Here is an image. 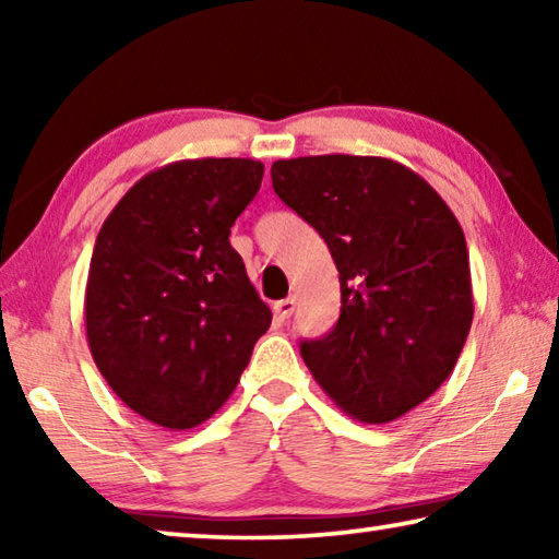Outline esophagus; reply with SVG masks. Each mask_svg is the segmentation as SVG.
<instances>
[{
    "mask_svg": "<svg viewBox=\"0 0 559 559\" xmlns=\"http://www.w3.org/2000/svg\"><path fill=\"white\" fill-rule=\"evenodd\" d=\"M293 310H296V298H283L273 302V313H276L278 320H288L293 316Z\"/></svg>",
    "mask_w": 559,
    "mask_h": 559,
    "instance_id": "1",
    "label": "esophagus"
}]
</instances>
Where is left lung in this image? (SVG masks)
<instances>
[{
	"label": "left lung",
	"mask_w": 559,
	"mask_h": 559,
	"mask_svg": "<svg viewBox=\"0 0 559 559\" xmlns=\"http://www.w3.org/2000/svg\"><path fill=\"white\" fill-rule=\"evenodd\" d=\"M273 189L323 236L340 320L300 355L362 424L412 412L451 374L473 320L466 236L437 189L390 157L276 159Z\"/></svg>",
	"instance_id": "1"
}]
</instances>
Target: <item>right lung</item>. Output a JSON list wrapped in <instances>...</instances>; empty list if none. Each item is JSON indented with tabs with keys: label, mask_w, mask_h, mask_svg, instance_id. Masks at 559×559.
Returning a JSON list of instances; mask_svg holds the SVG:
<instances>
[{
	"label": "right lung",
	"mask_w": 559,
	"mask_h": 559,
	"mask_svg": "<svg viewBox=\"0 0 559 559\" xmlns=\"http://www.w3.org/2000/svg\"><path fill=\"white\" fill-rule=\"evenodd\" d=\"M261 179L259 159H179L138 179L100 226L88 347L110 390L157 427L185 431L219 412L271 325L229 243Z\"/></svg>",
	"instance_id": "1"
}]
</instances>
